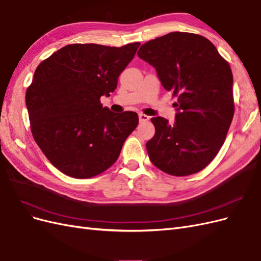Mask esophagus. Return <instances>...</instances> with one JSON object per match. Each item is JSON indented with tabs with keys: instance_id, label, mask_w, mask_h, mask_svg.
Masks as SVG:
<instances>
[{
	"instance_id": "obj_1",
	"label": "esophagus",
	"mask_w": 261,
	"mask_h": 261,
	"mask_svg": "<svg viewBox=\"0 0 261 261\" xmlns=\"http://www.w3.org/2000/svg\"><path fill=\"white\" fill-rule=\"evenodd\" d=\"M138 116H139V122H140V123H145V122L149 121V116H148V115H146V114L139 113V114H138Z\"/></svg>"
}]
</instances>
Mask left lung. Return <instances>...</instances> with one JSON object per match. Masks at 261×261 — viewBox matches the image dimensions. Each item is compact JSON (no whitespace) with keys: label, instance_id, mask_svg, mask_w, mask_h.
Masks as SVG:
<instances>
[{"label":"left lung","instance_id":"obj_1","mask_svg":"<svg viewBox=\"0 0 261 261\" xmlns=\"http://www.w3.org/2000/svg\"><path fill=\"white\" fill-rule=\"evenodd\" d=\"M138 57L177 96L175 122L156 116L147 141L150 161L174 176L204 169L222 147L233 118V75L215 45L199 35L174 31L140 46Z\"/></svg>","mask_w":261,"mask_h":261}]
</instances>
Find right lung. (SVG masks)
<instances>
[{
	"instance_id": "1",
	"label": "right lung",
	"mask_w": 261,
	"mask_h": 261,
	"mask_svg": "<svg viewBox=\"0 0 261 261\" xmlns=\"http://www.w3.org/2000/svg\"><path fill=\"white\" fill-rule=\"evenodd\" d=\"M139 45L68 44L37 67L26 92L31 133L64 174L89 178L105 172L136 128L137 113L111 112L100 98L116 89Z\"/></svg>"
}]
</instances>
